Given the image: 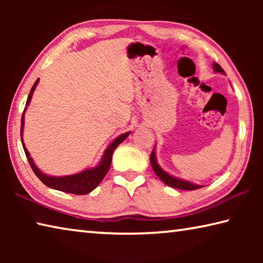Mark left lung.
Listing matches in <instances>:
<instances>
[{
    "label": "left lung",
    "instance_id": "left-lung-1",
    "mask_svg": "<svg viewBox=\"0 0 263 263\" xmlns=\"http://www.w3.org/2000/svg\"><path fill=\"white\" fill-rule=\"evenodd\" d=\"M212 67H213V70H215L216 73L225 74L224 69H222L220 66L217 64V62H213ZM149 160H151V164H152L155 174H157L159 179L161 180L164 184H167L168 186H172V188H176V189H182V190H196V189H199V188H202V186H203L201 184H195V183H191V182H189V181L179 179V177H175V176H173L171 174H168L167 172H164L163 169L159 166V163L157 161V155H155V147L153 148L152 153H151Z\"/></svg>",
    "mask_w": 263,
    "mask_h": 263
}]
</instances>
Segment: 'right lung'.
<instances>
[{
    "label": "right lung",
    "mask_w": 263,
    "mask_h": 263,
    "mask_svg": "<svg viewBox=\"0 0 263 263\" xmlns=\"http://www.w3.org/2000/svg\"><path fill=\"white\" fill-rule=\"evenodd\" d=\"M39 82V80L34 82L33 87L31 88V91L28 97V101H26V105L24 109L23 116H22V122H21V139H22V145H23L24 152L26 158H28V161L30 163L31 168L39 180H41L44 184L50 186L52 189L59 190V191H64V193H68V194H75V195H86L91 193L97 185L101 183V181L104 179V176L106 175V173L109 172L110 169V164H111V160H112V154L116 147L126 139L131 132H126L123 133V135L118 136L116 139L111 142V144L105 148L103 155H102L101 161L99 162L96 167L92 168H87L84 171L78 173V174H73V175H66V176H51L47 174H44V173L39 169L35 163L33 162L32 158L30 157L29 151L26 149L24 141H23V131H24V114L26 110V106L30 104V101L32 99V94L34 91L35 87Z\"/></svg>",
    "instance_id": "right-lung-1"
}]
</instances>
